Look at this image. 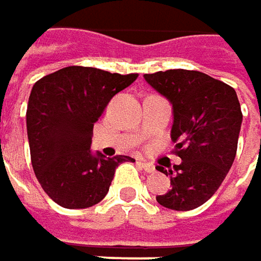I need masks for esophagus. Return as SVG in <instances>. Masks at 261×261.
Returning a JSON list of instances; mask_svg holds the SVG:
<instances>
[{"label":"esophagus","mask_w":261,"mask_h":261,"mask_svg":"<svg viewBox=\"0 0 261 261\" xmlns=\"http://www.w3.org/2000/svg\"><path fill=\"white\" fill-rule=\"evenodd\" d=\"M138 163L142 166V169H144L145 172H154V166H153L151 163H148V162H145V160H142V159L138 160Z\"/></svg>","instance_id":"esophagus-1"}]
</instances>
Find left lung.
Listing matches in <instances>:
<instances>
[{
    "mask_svg": "<svg viewBox=\"0 0 261 261\" xmlns=\"http://www.w3.org/2000/svg\"><path fill=\"white\" fill-rule=\"evenodd\" d=\"M145 82L172 103L171 140L181 163L156 166L171 178V190L156 196L169 210L190 211L214 195L232 168L242 123L234 89L189 69L144 74Z\"/></svg>",
    "mask_w": 261,
    "mask_h": 261,
    "instance_id": "left-lung-1",
    "label": "left lung"
}]
</instances>
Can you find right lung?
<instances>
[{"instance_id": "right-lung-1", "label": "right lung", "mask_w": 261, "mask_h": 261, "mask_svg": "<svg viewBox=\"0 0 261 261\" xmlns=\"http://www.w3.org/2000/svg\"><path fill=\"white\" fill-rule=\"evenodd\" d=\"M137 77L66 66L34 84L27 110L31 162L43 190L58 205L68 210L96 205L108 193L116 168L135 162L93 154L90 144L105 107Z\"/></svg>"}]
</instances>
